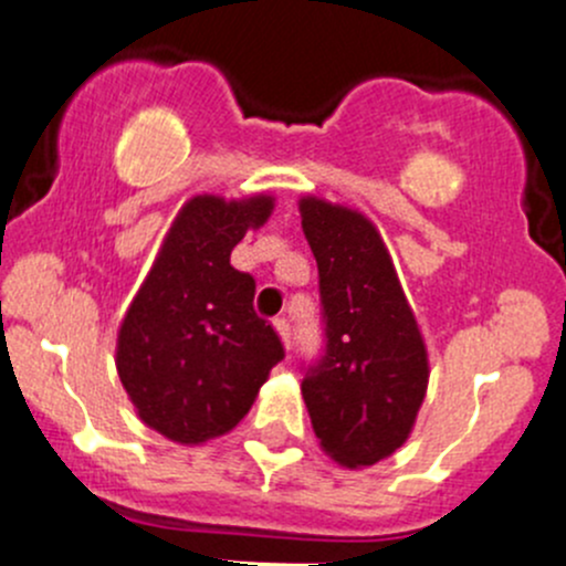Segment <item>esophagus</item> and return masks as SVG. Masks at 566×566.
Returning a JSON list of instances; mask_svg holds the SVG:
<instances>
[{
	"mask_svg": "<svg viewBox=\"0 0 566 566\" xmlns=\"http://www.w3.org/2000/svg\"><path fill=\"white\" fill-rule=\"evenodd\" d=\"M273 328L279 331V336H282L284 347H287V350H290V323H287V319L276 317V319H273Z\"/></svg>",
	"mask_w": 566,
	"mask_h": 566,
	"instance_id": "34e87169",
	"label": "esophagus"
}]
</instances>
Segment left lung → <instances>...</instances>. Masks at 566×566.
<instances>
[{
    "mask_svg": "<svg viewBox=\"0 0 566 566\" xmlns=\"http://www.w3.org/2000/svg\"><path fill=\"white\" fill-rule=\"evenodd\" d=\"M298 208L317 260L325 331L301 394L328 458L375 465L408 441L424 402V339L373 221L317 197Z\"/></svg>",
    "mask_w": 566,
    "mask_h": 566,
    "instance_id": "left-lung-1",
    "label": "left lung"
}]
</instances>
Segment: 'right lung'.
<instances>
[{"label":"right lung","mask_w":566,"mask_h":566,"mask_svg":"<svg viewBox=\"0 0 566 566\" xmlns=\"http://www.w3.org/2000/svg\"><path fill=\"white\" fill-rule=\"evenodd\" d=\"M273 197H193L169 227L117 334V373L136 413L177 443L230 432L284 358L279 334L254 312V279L230 265Z\"/></svg>","instance_id":"right-lung-1"}]
</instances>
